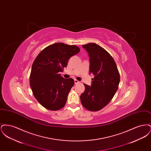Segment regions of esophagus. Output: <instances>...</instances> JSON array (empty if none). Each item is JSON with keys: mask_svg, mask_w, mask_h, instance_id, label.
Listing matches in <instances>:
<instances>
[{"mask_svg": "<svg viewBox=\"0 0 151 151\" xmlns=\"http://www.w3.org/2000/svg\"><path fill=\"white\" fill-rule=\"evenodd\" d=\"M74 81H75V84H78V83H80V81H79L78 80H77L76 79L74 80Z\"/></svg>", "mask_w": 151, "mask_h": 151, "instance_id": "obj_1", "label": "esophagus"}]
</instances>
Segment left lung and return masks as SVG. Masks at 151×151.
Returning <instances> with one entry per match:
<instances>
[{"mask_svg": "<svg viewBox=\"0 0 151 151\" xmlns=\"http://www.w3.org/2000/svg\"><path fill=\"white\" fill-rule=\"evenodd\" d=\"M83 47L88 52L89 72L94 76L91 86L84 84L85 91L80 96L82 105L92 111L106 106L118 90L120 75L114 59L99 45L89 43Z\"/></svg>", "mask_w": 151, "mask_h": 151, "instance_id": "obj_1", "label": "left lung"}]
</instances>
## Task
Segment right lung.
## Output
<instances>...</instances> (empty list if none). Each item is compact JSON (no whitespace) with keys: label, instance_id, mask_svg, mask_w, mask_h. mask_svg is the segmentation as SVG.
I'll return each instance as SVG.
<instances>
[{"label":"right lung","instance_id":"obj_1","mask_svg":"<svg viewBox=\"0 0 151 151\" xmlns=\"http://www.w3.org/2000/svg\"><path fill=\"white\" fill-rule=\"evenodd\" d=\"M80 51L76 45L55 43L45 47L36 58L30 86L36 100L44 108L56 111L65 106L75 82L72 78L64 79L59 72L67 67L70 57Z\"/></svg>","mask_w":151,"mask_h":151}]
</instances>
